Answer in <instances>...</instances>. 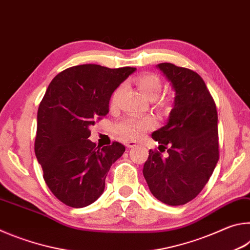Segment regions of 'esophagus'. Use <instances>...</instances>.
Masks as SVG:
<instances>
[{
    "instance_id": "1",
    "label": "esophagus",
    "mask_w": 250,
    "mask_h": 250,
    "mask_svg": "<svg viewBox=\"0 0 250 250\" xmlns=\"http://www.w3.org/2000/svg\"><path fill=\"white\" fill-rule=\"evenodd\" d=\"M135 146H137V143H135L134 141H128L125 143V146L128 147V149H132V147H134Z\"/></svg>"
}]
</instances>
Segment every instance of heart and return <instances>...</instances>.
Here are the masks:
<instances>
[{
	"mask_svg": "<svg viewBox=\"0 0 250 250\" xmlns=\"http://www.w3.org/2000/svg\"><path fill=\"white\" fill-rule=\"evenodd\" d=\"M135 83H137L138 88L141 90L142 94L149 99L156 98L161 90H162V82H161L159 76L153 73H143L139 75L135 79ZM121 91L122 87H118L113 91L111 100H110L111 107L117 105ZM154 125V120L152 118H138L130 116L125 117L119 124L116 125L115 130L118 134L122 135L125 139L137 140V139L141 138L147 130L153 128Z\"/></svg>",
	"mask_w": 250,
	"mask_h": 250,
	"instance_id": "heart-1",
	"label": "heart"
}]
</instances>
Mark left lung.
I'll return each instance as SVG.
<instances>
[{"instance_id": "left-lung-1", "label": "left lung", "mask_w": 250, "mask_h": 250, "mask_svg": "<svg viewBox=\"0 0 250 250\" xmlns=\"http://www.w3.org/2000/svg\"><path fill=\"white\" fill-rule=\"evenodd\" d=\"M175 91L167 125L152 138L143 175L151 193L164 204L184 205L208 182L219 158L217 110L204 80L195 71L170 62L159 64ZM167 150L163 158L160 152Z\"/></svg>"}]
</instances>
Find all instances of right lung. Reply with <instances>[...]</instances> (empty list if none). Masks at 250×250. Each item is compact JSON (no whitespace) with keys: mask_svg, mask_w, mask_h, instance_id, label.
<instances>
[{"mask_svg":"<svg viewBox=\"0 0 250 250\" xmlns=\"http://www.w3.org/2000/svg\"><path fill=\"white\" fill-rule=\"evenodd\" d=\"M135 71L86 64L69 67L50 82L37 111L35 154L50 191L80 208L98 200L112 163L124 154L119 142L100 147L88 140L89 126L109 112L112 92Z\"/></svg>","mask_w":250,"mask_h":250,"instance_id":"add662e5","label":"right lung"}]
</instances>
